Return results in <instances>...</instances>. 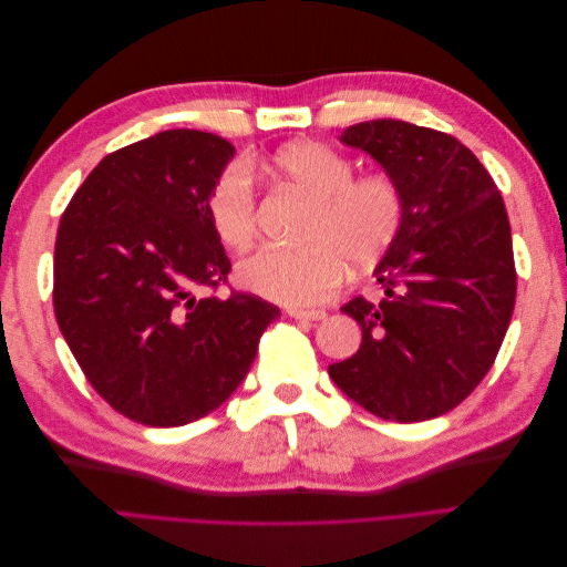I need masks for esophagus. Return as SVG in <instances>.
Segmentation results:
<instances>
[{"label": "esophagus", "instance_id": "esophagus-1", "mask_svg": "<svg viewBox=\"0 0 567 567\" xmlns=\"http://www.w3.org/2000/svg\"><path fill=\"white\" fill-rule=\"evenodd\" d=\"M286 315L293 319H302V321H321L326 317L323 310H302V307H288Z\"/></svg>", "mask_w": 567, "mask_h": 567}]
</instances>
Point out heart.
Listing matches in <instances>:
<instances>
[{"instance_id": "obj_1", "label": "heart", "mask_w": 567, "mask_h": 567, "mask_svg": "<svg viewBox=\"0 0 567 567\" xmlns=\"http://www.w3.org/2000/svg\"><path fill=\"white\" fill-rule=\"evenodd\" d=\"M271 173L315 200L300 248L262 246L236 267L250 293L284 302L329 300L352 271H367L398 241L406 203L388 173L354 177V165L319 142H296L271 158ZM210 219L221 244L244 250L257 231V194L250 169L229 165L210 194Z\"/></svg>"}]
</instances>
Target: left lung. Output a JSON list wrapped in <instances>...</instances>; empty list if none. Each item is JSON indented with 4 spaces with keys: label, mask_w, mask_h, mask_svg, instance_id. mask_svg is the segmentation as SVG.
I'll return each instance as SVG.
<instances>
[{
    "label": "left lung",
    "mask_w": 567,
    "mask_h": 567,
    "mask_svg": "<svg viewBox=\"0 0 567 567\" xmlns=\"http://www.w3.org/2000/svg\"><path fill=\"white\" fill-rule=\"evenodd\" d=\"M340 142L398 179L406 213L373 269L385 296L340 307L362 326V346L329 375L379 419L442 416L492 369L516 305L502 194L452 134L383 117L348 127Z\"/></svg>",
    "instance_id": "8db88e82"
}]
</instances>
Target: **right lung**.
I'll return each instance as SVG.
<instances>
[{
    "mask_svg": "<svg viewBox=\"0 0 567 567\" xmlns=\"http://www.w3.org/2000/svg\"><path fill=\"white\" fill-rule=\"evenodd\" d=\"M234 153L210 132H158L109 153L61 217L59 329L92 388L136 423L208 416L281 317L257 296L210 293L231 262L208 203Z\"/></svg>",
    "mask_w": 567,
    "mask_h": 567,
    "instance_id": "right-lung-1",
    "label": "right lung"
}]
</instances>
